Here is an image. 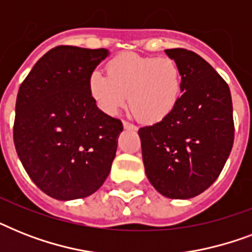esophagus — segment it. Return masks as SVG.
<instances>
[{
	"mask_svg": "<svg viewBox=\"0 0 252 252\" xmlns=\"http://www.w3.org/2000/svg\"><path fill=\"white\" fill-rule=\"evenodd\" d=\"M123 126H124V128H126V129H128V130H136V129H137V126H134V124H132V123H129V122H126V120L123 122Z\"/></svg>",
	"mask_w": 252,
	"mask_h": 252,
	"instance_id": "obj_1",
	"label": "esophagus"
}]
</instances>
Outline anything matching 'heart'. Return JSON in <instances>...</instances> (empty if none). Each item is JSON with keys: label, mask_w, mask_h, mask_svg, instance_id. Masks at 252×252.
<instances>
[{"label": "heart", "mask_w": 252, "mask_h": 252, "mask_svg": "<svg viewBox=\"0 0 252 252\" xmlns=\"http://www.w3.org/2000/svg\"><path fill=\"white\" fill-rule=\"evenodd\" d=\"M107 76L94 70L89 94L107 115H116L126 100L140 122L159 123L175 110L183 93V73L171 57L142 56L124 52L106 65Z\"/></svg>", "instance_id": "b5f03b06"}]
</instances>
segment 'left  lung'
I'll use <instances>...</instances> for the list:
<instances>
[{"label":"left lung","instance_id":"obj_1","mask_svg":"<svg viewBox=\"0 0 252 252\" xmlns=\"http://www.w3.org/2000/svg\"><path fill=\"white\" fill-rule=\"evenodd\" d=\"M180 65L183 94L165 120L138 129L148 179L170 199H191L222 171L234 142L229 86L203 57L166 49Z\"/></svg>","mask_w":252,"mask_h":252}]
</instances>
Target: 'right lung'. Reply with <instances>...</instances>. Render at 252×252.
Listing matches in <instances>:
<instances>
[{"label": "right lung", "instance_id": "right-lung-1", "mask_svg": "<svg viewBox=\"0 0 252 252\" xmlns=\"http://www.w3.org/2000/svg\"><path fill=\"white\" fill-rule=\"evenodd\" d=\"M107 56L104 48L59 45L19 87L14 145L33 183L53 199L87 197L111 171L123 124L95 106L87 87Z\"/></svg>", "mask_w": 252, "mask_h": 252}]
</instances>
